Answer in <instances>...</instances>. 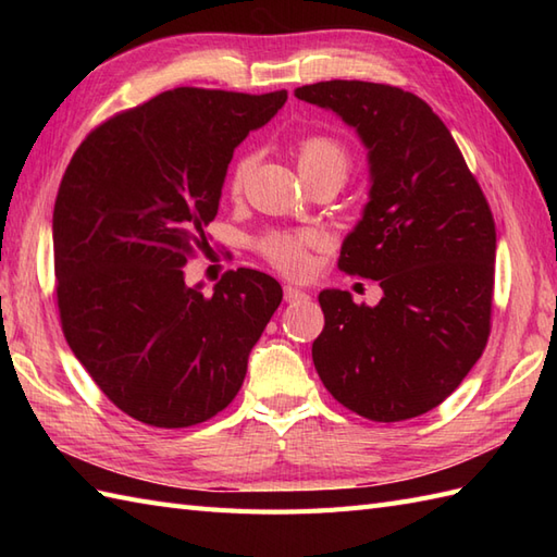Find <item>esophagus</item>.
<instances>
[{
	"label": "esophagus",
	"mask_w": 557,
	"mask_h": 557,
	"mask_svg": "<svg viewBox=\"0 0 557 557\" xmlns=\"http://www.w3.org/2000/svg\"><path fill=\"white\" fill-rule=\"evenodd\" d=\"M306 297H309V294H306V292L299 289V287H292V285L285 287V299H287V301H304Z\"/></svg>",
	"instance_id": "34e87169"
}]
</instances>
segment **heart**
<instances>
[{
  "mask_svg": "<svg viewBox=\"0 0 557 557\" xmlns=\"http://www.w3.org/2000/svg\"><path fill=\"white\" fill-rule=\"evenodd\" d=\"M294 152H297V162L304 180L318 172H337L339 176H347L351 164L347 146L325 134L304 136L299 144L294 146ZM251 170L253 156H248V152H244V156L232 162V168L227 172V191L232 198H239L244 194ZM315 244L318 239L309 232H272L265 234L256 246L258 253L263 256L270 265L285 272V275H304L311 265L309 253Z\"/></svg>",
  "mask_w": 557,
  "mask_h": 557,
  "instance_id": "b5f03b06",
  "label": "heart"
}]
</instances>
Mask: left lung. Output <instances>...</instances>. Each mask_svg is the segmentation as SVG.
<instances>
[{
  "instance_id": "8db88e82",
  "label": "left lung",
  "mask_w": 557,
  "mask_h": 557,
  "mask_svg": "<svg viewBox=\"0 0 557 557\" xmlns=\"http://www.w3.org/2000/svg\"><path fill=\"white\" fill-rule=\"evenodd\" d=\"M294 96L339 114L369 148L371 200L337 268L375 280L377 306L318 294L325 313L313 363L327 393L363 419L435 409L486 349L495 222L441 116L387 83L321 81Z\"/></svg>"
}]
</instances>
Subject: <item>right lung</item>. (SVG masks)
I'll return each mask as SVG.
<instances>
[{"instance_id":"1","label":"right lung","mask_w":557,"mask_h":557,"mask_svg":"<svg viewBox=\"0 0 557 557\" xmlns=\"http://www.w3.org/2000/svg\"><path fill=\"white\" fill-rule=\"evenodd\" d=\"M287 90L174 88L83 138L52 218L57 306L71 351L114 407L188 429L239 393L248 351L282 301L265 272L227 270L212 297L184 282L208 251L234 148Z\"/></svg>"}]
</instances>
